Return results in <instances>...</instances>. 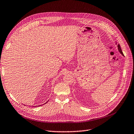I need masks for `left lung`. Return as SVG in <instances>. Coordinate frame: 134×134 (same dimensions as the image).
Listing matches in <instances>:
<instances>
[{
    "label": "left lung",
    "instance_id": "1",
    "mask_svg": "<svg viewBox=\"0 0 134 134\" xmlns=\"http://www.w3.org/2000/svg\"><path fill=\"white\" fill-rule=\"evenodd\" d=\"M118 50L119 51L120 53L121 54V55H124V54H123V51H122V50H121V49L120 45H118Z\"/></svg>",
    "mask_w": 134,
    "mask_h": 134
}]
</instances>
